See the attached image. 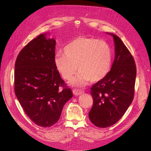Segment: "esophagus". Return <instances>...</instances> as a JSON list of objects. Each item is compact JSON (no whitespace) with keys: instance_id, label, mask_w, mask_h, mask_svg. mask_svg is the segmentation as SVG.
Instances as JSON below:
<instances>
[{"instance_id":"1","label":"esophagus","mask_w":151,"mask_h":151,"mask_svg":"<svg viewBox=\"0 0 151 151\" xmlns=\"http://www.w3.org/2000/svg\"><path fill=\"white\" fill-rule=\"evenodd\" d=\"M82 93H84V91L80 90V89H73V94L76 96H79Z\"/></svg>"}]
</instances>
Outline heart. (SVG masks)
Listing matches in <instances>:
<instances>
[{"label":"heart","mask_w":151,"mask_h":151,"mask_svg":"<svg viewBox=\"0 0 151 151\" xmlns=\"http://www.w3.org/2000/svg\"><path fill=\"white\" fill-rule=\"evenodd\" d=\"M64 54L58 53L55 57L58 72L66 80H70L77 70L79 74L72 84L83 86L91 79H103L110 70L112 53L110 47L104 40L79 36L64 48Z\"/></svg>","instance_id":"b5f03b06"}]
</instances>
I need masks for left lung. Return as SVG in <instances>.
Listing matches in <instances>:
<instances>
[{
  "instance_id": "1",
  "label": "left lung",
  "mask_w": 151,
  "mask_h": 151,
  "mask_svg": "<svg viewBox=\"0 0 151 151\" xmlns=\"http://www.w3.org/2000/svg\"><path fill=\"white\" fill-rule=\"evenodd\" d=\"M111 35L115 43V60L110 71L91 88L93 104L89 118L98 127L116 123L133 101L137 74L135 60L122 40Z\"/></svg>"
}]
</instances>
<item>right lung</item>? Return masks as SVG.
<instances>
[{
	"instance_id": "1",
	"label": "right lung",
	"mask_w": 151,
	"mask_h": 151,
	"mask_svg": "<svg viewBox=\"0 0 151 151\" xmlns=\"http://www.w3.org/2000/svg\"><path fill=\"white\" fill-rule=\"evenodd\" d=\"M55 44L45 33L40 35L21 50L15 63L16 97L27 116L42 127L55 124L72 97L55 64Z\"/></svg>"
}]
</instances>
